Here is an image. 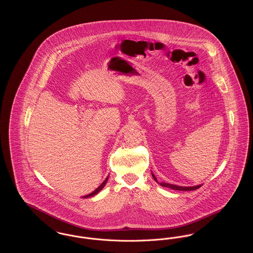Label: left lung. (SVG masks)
Listing matches in <instances>:
<instances>
[{"mask_svg": "<svg viewBox=\"0 0 253 253\" xmlns=\"http://www.w3.org/2000/svg\"><path fill=\"white\" fill-rule=\"evenodd\" d=\"M152 175H153L154 179L157 182V177L155 176V174L153 172H152ZM157 183L159 185H161L162 187H166V188H169L171 190H176V191H195L201 187V185L193 186V187H181V186H176V185H172V184H169V183H159V182H157Z\"/></svg>", "mask_w": 253, "mask_h": 253, "instance_id": "8db88e82", "label": "left lung"}]
</instances>
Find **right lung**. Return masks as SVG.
Instances as JSON below:
<instances>
[{
  "instance_id": "obj_1",
  "label": "right lung",
  "mask_w": 253,
  "mask_h": 253,
  "mask_svg": "<svg viewBox=\"0 0 253 253\" xmlns=\"http://www.w3.org/2000/svg\"><path fill=\"white\" fill-rule=\"evenodd\" d=\"M109 176L106 177V179L102 182V184L99 186V187H97L96 190L93 192V193H89V194H87V195H85L84 196V198H88V197H91V196H94V195H96V193H99L103 188H104V186H105V184L107 183V180H108Z\"/></svg>"
}]
</instances>
